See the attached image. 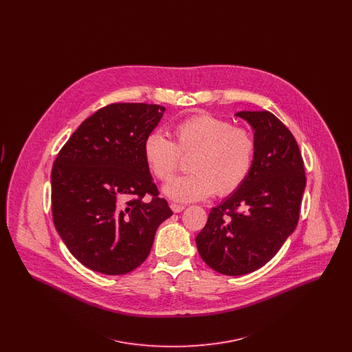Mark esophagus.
I'll return each mask as SVG.
<instances>
[{
	"label": "esophagus",
	"mask_w": 352,
	"mask_h": 352,
	"mask_svg": "<svg viewBox=\"0 0 352 352\" xmlns=\"http://www.w3.org/2000/svg\"><path fill=\"white\" fill-rule=\"evenodd\" d=\"M170 208L173 210V212H181V211H184V204H177V203H171V204H170Z\"/></svg>",
	"instance_id": "obj_1"
}]
</instances>
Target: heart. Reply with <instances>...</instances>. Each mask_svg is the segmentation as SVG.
Wrapping results in <instances>:
<instances>
[{
	"instance_id": "heart-1",
	"label": "heart",
	"mask_w": 352,
	"mask_h": 352,
	"mask_svg": "<svg viewBox=\"0 0 352 352\" xmlns=\"http://www.w3.org/2000/svg\"><path fill=\"white\" fill-rule=\"evenodd\" d=\"M174 141L154 132L144 141V157L153 175L168 181L190 157L192 171L165 186V192L178 201L226 197L247 181L256 155V140L250 129L234 126L230 120L214 115L186 118L173 128Z\"/></svg>"
}]
</instances>
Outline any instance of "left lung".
Returning a JSON list of instances; mask_svg holds the SVG:
<instances>
[{
  "instance_id": "8db88e82",
  "label": "left lung",
  "mask_w": 352,
  "mask_h": 352,
  "mask_svg": "<svg viewBox=\"0 0 352 352\" xmlns=\"http://www.w3.org/2000/svg\"><path fill=\"white\" fill-rule=\"evenodd\" d=\"M236 116L254 129L256 155L243 186L210 211L197 247L210 268L243 276L264 267L280 251L300 219L305 166L292 132L269 111Z\"/></svg>"
}]
</instances>
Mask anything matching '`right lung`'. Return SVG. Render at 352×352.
I'll return each instance as SVG.
<instances>
[{
	"mask_svg": "<svg viewBox=\"0 0 352 352\" xmlns=\"http://www.w3.org/2000/svg\"><path fill=\"white\" fill-rule=\"evenodd\" d=\"M164 112L158 104L105 105L84 120L54 161L55 228L91 270L118 276L140 267L158 226L173 215L144 157V141Z\"/></svg>",
	"mask_w": 352,
	"mask_h": 352,
	"instance_id": "obj_1",
	"label": "right lung"
}]
</instances>
